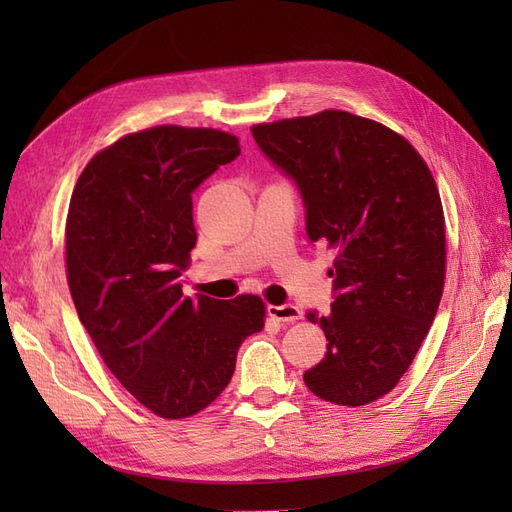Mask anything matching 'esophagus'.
<instances>
[{"instance_id":"obj_1","label":"esophagus","mask_w":512,"mask_h":512,"mask_svg":"<svg viewBox=\"0 0 512 512\" xmlns=\"http://www.w3.org/2000/svg\"><path fill=\"white\" fill-rule=\"evenodd\" d=\"M267 312L271 318H275L277 322H297L303 318V312L297 305H269Z\"/></svg>"}]
</instances>
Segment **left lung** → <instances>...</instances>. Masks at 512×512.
Returning <instances> with one entry per match:
<instances>
[{
	"label": "left lung",
	"instance_id": "8db88e82",
	"mask_svg": "<svg viewBox=\"0 0 512 512\" xmlns=\"http://www.w3.org/2000/svg\"><path fill=\"white\" fill-rule=\"evenodd\" d=\"M258 147L297 181L307 237L333 250L337 297L314 395L367 406L391 393L421 348L444 290L446 224L436 179L404 136L346 111L258 123Z\"/></svg>",
	"mask_w": 512,
	"mask_h": 512
}]
</instances>
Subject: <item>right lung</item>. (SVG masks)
<instances>
[{"label":"right lung","mask_w":512,"mask_h":512,"mask_svg":"<svg viewBox=\"0 0 512 512\" xmlns=\"http://www.w3.org/2000/svg\"><path fill=\"white\" fill-rule=\"evenodd\" d=\"M239 153V138L222 130L147 128L98 151L70 198L76 314L130 395L173 421L218 399L243 339L265 327L256 294L192 299L179 284L196 245L192 192Z\"/></svg>","instance_id":"right-lung-1"}]
</instances>
